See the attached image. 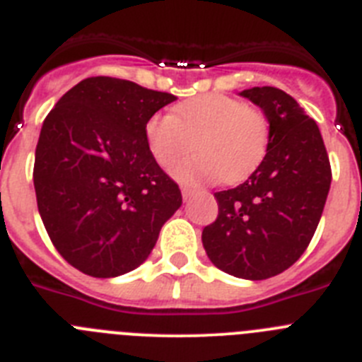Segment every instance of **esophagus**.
Masks as SVG:
<instances>
[{
  "mask_svg": "<svg viewBox=\"0 0 362 362\" xmlns=\"http://www.w3.org/2000/svg\"><path fill=\"white\" fill-rule=\"evenodd\" d=\"M194 192H196V188H194V187H188V185L181 187V194H183V199H190V197L194 196Z\"/></svg>",
  "mask_w": 362,
  "mask_h": 362,
  "instance_id": "esophagus-1",
  "label": "esophagus"
}]
</instances>
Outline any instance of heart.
Returning <instances> with one entry per match:
<instances>
[{
    "instance_id": "b5f03b06",
    "label": "heart",
    "mask_w": 362,
    "mask_h": 362,
    "mask_svg": "<svg viewBox=\"0 0 362 362\" xmlns=\"http://www.w3.org/2000/svg\"><path fill=\"white\" fill-rule=\"evenodd\" d=\"M270 127L263 112L225 94H206L177 105L172 114H156L146 121L145 139L152 158L170 166L190 141L196 153L172 166L181 183H203L219 177L235 183L264 158Z\"/></svg>"
}]
</instances>
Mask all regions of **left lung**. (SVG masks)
<instances>
[{
  "label": "left lung",
  "mask_w": 362,
  "mask_h": 362,
  "mask_svg": "<svg viewBox=\"0 0 362 362\" xmlns=\"http://www.w3.org/2000/svg\"><path fill=\"white\" fill-rule=\"evenodd\" d=\"M268 123L267 156L245 183L216 192L219 214L203 228L206 255L219 270L261 281L305 254L332 183L330 159L315 121L274 86L241 92Z\"/></svg>",
  "instance_id": "8db88e82"
}]
</instances>
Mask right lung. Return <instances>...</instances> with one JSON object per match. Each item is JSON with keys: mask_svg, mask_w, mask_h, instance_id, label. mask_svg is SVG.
<instances>
[{"mask_svg": "<svg viewBox=\"0 0 362 362\" xmlns=\"http://www.w3.org/2000/svg\"><path fill=\"white\" fill-rule=\"evenodd\" d=\"M175 99L98 76L70 88L45 117L34 161L37 210L59 255L86 276L139 267L183 203L145 139L146 121Z\"/></svg>", "mask_w": 362, "mask_h": 362, "instance_id": "right-lung-1", "label": "right lung"}]
</instances>
